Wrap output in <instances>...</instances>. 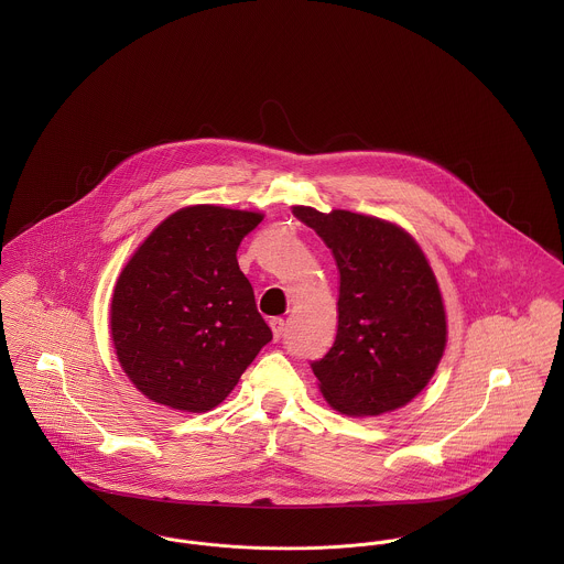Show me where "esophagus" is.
Listing matches in <instances>:
<instances>
[{"label": "esophagus", "mask_w": 564, "mask_h": 564, "mask_svg": "<svg viewBox=\"0 0 564 564\" xmlns=\"http://www.w3.org/2000/svg\"><path fill=\"white\" fill-rule=\"evenodd\" d=\"M269 325H271V329H273V338L280 340V338L284 336V325H286L284 319H282V317H273V319L269 322Z\"/></svg>", "instance_id": "esophagus-1"}]
</instances>
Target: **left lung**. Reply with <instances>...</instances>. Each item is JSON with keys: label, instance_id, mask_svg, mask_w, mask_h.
Instances as JSON below:
<instances>
[{"label": "left lung", "instance_id": "1", "mask_svg": "<svg viewBox=\"0 0 564 564\" xmlns=\"http://www.w3.org/2000/svg\"><path fill=\"white\" fill-rule=\"evenodd\" d=\"M293 215L329 247L338 282V327L311 362L323 398L351 416H378L414 400L447 343L443 297L416 241L395 224L349 210Z\"/></svg>", "mask_w": 564, "mask_h": 564}]
</instances>
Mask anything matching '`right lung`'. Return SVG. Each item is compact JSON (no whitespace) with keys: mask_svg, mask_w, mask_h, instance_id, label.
Masks as SVG:
<instances>
[{"mask_svg":"<svg viewBox=\"0 0 564 564\" xmlns=\"http://www.w3.org/2000/svg\"><path fill=\"white\" fill-rule=\"evenodd\" d=\"M260 213L210 204L169 215L123 267L110 304L121 369L152 402L206 412L273 338L237 249Z\"/></svg>","mask_w":564,"mask_h":564,"instance_id":"obj_1","label":"right lung"}]
</instances>
